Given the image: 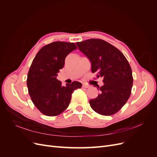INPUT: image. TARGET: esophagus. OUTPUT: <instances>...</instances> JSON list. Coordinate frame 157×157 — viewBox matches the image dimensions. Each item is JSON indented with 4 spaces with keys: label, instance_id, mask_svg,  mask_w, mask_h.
<instances>
[{
    "label": "esophagus",
    "instance_id": "1",
    "mask_svg": "<svg viewBox=\"0 0 157 157\" xmlns=\"http://www.w3.org/2000/svg\"><path fill=\"white\" fill-rule=\"evenodd\" d=\"M90 86H88V85H86V84H82V88H89Z\"/></svg>",
    "mask_w": 157,
    "mask_h": 157
}]
</instances>
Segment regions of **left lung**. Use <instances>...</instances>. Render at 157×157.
Here are the masks:
<instances>
[{
    "label": "left lung",
    "mask_w": 157,
    "mask_h": 157,
    "mask_svg": "<svg viewBox=\"0 0 157 157\" xmlns=\"http://www.w3.org/2000/svg\"><path fill=\"white\" fill-rule=\"evenodd\" d=\"M76 44L91 61L92 73L103 78V86H98L100 94L90 99V106L100 115H114L131 94L133 77L129 63L119 50L103 40L92 39Z\"/></svg>",
    "instance_id": "obj_1"
}]
</instances>
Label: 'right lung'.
Returning a JSON list of instances; mask_svg holds the SVG:
<instances>
[{"label": "right lung", "mask_w": 157, "mask_h": 157, "mask_svg": "<svg viewBox=\"0 0 157 157\" xmlns=\"http://www.w3.org/2000/svg\"><path fill=\"white\" fill-rule=\"evenodd\" d=\"M77 48L73 42H54L42 47L33 61L27 75L28 91L35 107L46 116L63 113L69 105L74 90L82 87L77 81L63 86L57 79L66 56Z\"/></svg>", "instance_id": "1"}]
</instances>
